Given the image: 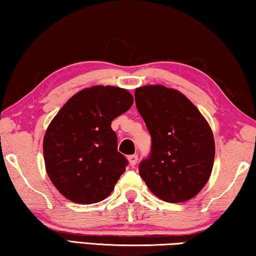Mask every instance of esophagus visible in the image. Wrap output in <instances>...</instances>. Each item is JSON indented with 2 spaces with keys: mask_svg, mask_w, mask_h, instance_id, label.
Masks as SVG:
<instances>
[{
  "mask_svg": "<svg viewBox=\"0 0 256 256\" xmlns=\"http://www.w3.org/2000/svg\"><path fill=\"white\" fill-rule=\"evenodd\" d=\"M128 160H129V164H130V166H135L137 164V161H138V156L137 154H132L128 156Z\"/></svg>",
  "mask_w": 256,
  "mask_h": 256,
  "instance_id": "esophagus-1",
  "label": "esophagus"
}]
</instances>
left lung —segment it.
<instances>
[{
    "instance_id": "1",
    "label": "left lung",
    "mask_w": 256,
    "mask_h": 256,
    "mask_svg": "<svg viewBox=\"0 0 256 256\" xmlns=\"http://www.w3.org/2000/svg\"><path fill=\"white\" fill-rule=\"evenodd\" d=\"M135 103L152 142L150 154L138 164L140 178L167 202L194 198L213 169L210 124L182 92L164 86L137 88Z\"/></svg>"
}]
</instances>
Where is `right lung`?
Segmentation results:
<instances>
[{
  "label": "right lung",
  "mask_w": 256,
  "mask_h": 256,
  "mask_svg": "<svg viewBox=\"0 0 256 256\" xmlns=\"http://www.w3.org/2000/svg\"><path fill=\"white\" fill-rule=\"evenodd\" d=\"M132 103L126 89L96 86L70 98L51 121L43 156L51 182L65 198L95 204L113 191L128 160L118 152L111 124Z\"/></svg>",
  "instance_id": "1"
}]
</instances>
